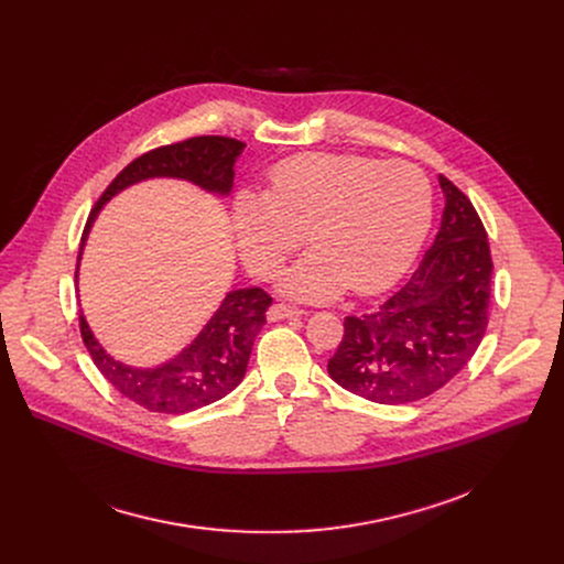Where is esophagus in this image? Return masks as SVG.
I'll return each mask as SVG.
<instances>
[{
	"label": "esophagus",
	"mask_w": 564,
	"mask_h": 564,
	"mask_svg": "<svg viewBox=\"0 0 564 564\" xmlns=\"http://www.w3.org/2000/svg\"><path fill=\"white\" fill-rule=\"evenodd\" d=\"M301 314H303V310L292 307V305H285V303H274V305L268 310V318H270V321L294 318V316H301Z\"/></svg>",
	"instance_id": "obj_1"
}]
</instances>
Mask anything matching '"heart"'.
<instances>
[{
    "mask_svg": "<svg viewBox=\"0 0 564 564\" xmlns=\"http://www.w3.org/2000/svg\"><path fill=\"white\" fill-rule=\"evenodd\" d=\"M433 218V189L411 163L357 153H303L279 163L265 196L240 194L234 234L243 263L270 279L303 243L314 248L283 279L301 301H330L348 288L377 294L420 254Z\"/></svg>",
    "mask_w": 564,
    "mask_h": 564,
    "instance_id": "b5f03b06",
    "label": "heart"
}]
</instances>
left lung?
<instances>
[{"instance_id": "obj_1", "label": "left lung", "mask_w": 564, "mask_h": 564, "mask_svg": "<svg viewBox=\"0 0 564 564\" xmlns=\"http://www.w3.org/2000/svg\"><path fill=\"white\" fill-rule=\"evenodd\" d=\"M446 205L433 248L377 310L346 316L330 377L375 404H413L444 388L489 324L494 261L470 200L440 174Z\"/></svg>"}]
</instances>
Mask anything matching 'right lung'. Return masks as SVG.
Listing matches in <instances>:
<instances>
[{
	"label": "right lung",
	"instance_id": "obj_1",
	"mask_svg": "<svg viewBox=\"0 0 564 564\" xmlns=\"http://www.w3.org/2000/svg\"><path fill=\"white\" fill-rule=\"evenodd\" d=\"M243 149L246 142L234 138L198 135L151 149L135 158L113 178L91 209L77 261L83 259L85 240L96 216L116 194L149 178H181L205 192L227 196L234 185V163ZM270 305L272 296L261 288L227 292L200 335L181 355L155 368H133L107 355L83 312H79V333L94 364L120 394L151 413L183 415L214 404L243 381L254 339L265 326Z\"/></svg>",
	"mask_w": 564,
	"mask_h": 564
}]
</instances>
